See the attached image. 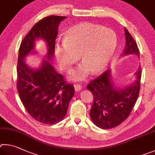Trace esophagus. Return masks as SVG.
Here are the masks:
<instances>
[{
    "label": "esophagus",
    "mask_w": 155,
    "mask_h": 155,
    "mask_svg": "<svg viewBox=\"0 0 155 155\" xmlns=\"http://www.w3.org/2000/svg\"><path fill=\"white\" fill-rule=\"evenodd\" d=\"M74 88L76 91H79L82 89V86L80 84H74Z\"/></svg>",
    "instance_id": "34e87169"
}]
</instances>
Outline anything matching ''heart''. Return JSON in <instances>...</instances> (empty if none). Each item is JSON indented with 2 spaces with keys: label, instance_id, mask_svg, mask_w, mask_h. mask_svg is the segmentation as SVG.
Returning a JSON list of instances; mask_svg holds the SVG:
<instances>
[{
  "label": "heart",
  "instance_id": "b5f03b06",
  "mask_svg": "<svg viewBox=\"0 0 155 155\" xmlns=\"http://www.w3.org/2000/svg\"><path fill=\"white\" fill-rule=\"evenodd\" d=\"M118 38L114 31L99 24L84 22L67 30L63 41L56 43L54 52L62 69L69 71L80 55L83 64L72 74L80 80L90 71L97 74L109 64L117 47Z\"/></svg>",
  "mask_w": 155,
  "mask_h": 155
}]
</instances>
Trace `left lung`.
Listing matches in <instances>:
<instances>
[{"label": "left lung", "instance_id": "left-lung-1", "mask_svg": "<svg viewBox=\"0 0 155 155\" xmlns=\"http://www.w3.org/2000/svg\"><path fill=\"white\" fill-rule=\"evenodd\" d=\"M126 46L124 55L136 54L140 50L134 37L124 28ZM137 80L134 84L123 89L114 87L110 80V70L105 71L86 86L93 95L94 102L90 115L93 123L103 129L118 126L129 117L138 98L140 90L142 69L135 73Z\"/></svg>", "mask_w": 155, "mask_h": 155}]
</instances>
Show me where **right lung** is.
I'll list each match as a JSON object with an SVG mask.
<instances>
[{
    "instance_id": "1",
    "label": "right lung",
    "mask_w": 155,
    "mask_h": 155,
    "mask_svg": "<svg viewBox=\"0 0 155 155\" xmlns=\"http://www.w3.org/2000/svg\"><path fill=\"white\" fill-rule=\"evenodd\" d=\"M66 16L50 15L41 19L30 30L19 48L17 65L18 93L30 115L39 123L53 124L66 115L75 88L63 75L57 73L50 62L44 60L37 70L30 69L24 57L33 50L35 41L42 38L48 45V58L54 55L55 41L60 22Z\"/></svg>"
}]
</instances>
